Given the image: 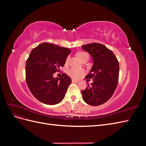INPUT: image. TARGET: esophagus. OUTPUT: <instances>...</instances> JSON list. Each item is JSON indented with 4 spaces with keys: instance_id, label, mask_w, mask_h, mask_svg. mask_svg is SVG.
<instances>
[{
    "instance_id": "34e87169",
    "label": "esophagus",
    "mask_w": 146,
    "mask_h": 146,
    "mask_svg": "<svg viewBox=\"0 0 146 146\" xmlns=\"http://www.w3.org/2000/svg\"><path fill=\"white\" fill-rule=\"evenodd\" d=\"M72 82H74V83H79V82H80V81H79V80H75V79H72Z\"/></svg>"
}]
</instances>
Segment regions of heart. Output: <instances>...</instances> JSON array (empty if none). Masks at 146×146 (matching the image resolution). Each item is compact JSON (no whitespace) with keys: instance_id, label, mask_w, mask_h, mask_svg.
I'll use <instances>...</instances> for the list:
<instances>
[{"instance_id":"heart-1","label":"heart","mask_w":146,"mask_h":146,"mask_svg":"<svg viewBox=\"0 0 146 146\" xmlns=\"http://www.w3.org/2000/svg\"><path fill=\"white\" fill-rule=\"evenodd\" d=\"M88 54H86V52H79L78 54V56L80 58V60H82L84 56L87 55ZM69 60V56H68L67 58H66V63H68ZM68 74L70 77H71L74 78H80L85 73V70L83 69H78V68H70L69 69L68 71H67Z\"/></svg>"}]
</instances>
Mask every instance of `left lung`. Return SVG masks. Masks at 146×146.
Wrapping results in <instances>:
<instances>
[{"mask_svg": "<svg viewBox=\"0 0 146 146\" xmlns=\"http://www.w3.org/2000/svg\"><path fill=\"white\" fill-rule=\"evenodd\" d=\"M91 55L93 61L91 69L85 78H92V82L81 91L83 100L92 106L105 103L111 98L117 85L119 66L113 52L99 43L82 46Z\"/></svg>", "mask_w": 146, "mask_h": 146, "instance_id": "left-lung-1", "label": "left lung"}]
</instances>
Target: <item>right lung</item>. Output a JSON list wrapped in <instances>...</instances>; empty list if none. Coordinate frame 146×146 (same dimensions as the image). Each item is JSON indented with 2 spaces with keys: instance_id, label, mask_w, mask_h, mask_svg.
<instances>
[{
  "instance_id": "obj_1",
  "label": "right lung",
  "mask_w": 146,
  "mask_h": 146,
  "mask_svg": "<svg viewBox=\"0 0 146 146\" xmlns=\"http://www.w3.org/2000/svg\"><path fill=\"white\" fill-rule=\"evenodd\" d=\"M70 50L44 42L31 51L26 61V82L30 91L41 102L56 105L64 99L71 79L63 73L60 78L53 75L66 63Z\"/></svg>"
}]
</instances>
